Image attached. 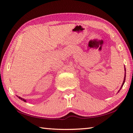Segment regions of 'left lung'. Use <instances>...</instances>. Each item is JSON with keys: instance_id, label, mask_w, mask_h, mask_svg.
Wrapping results in <instances>:
<instances>
[{"instance_id": "left-lung-1", "label": "left lung", "mask_w": 133, "mask_h": 133, "mask_svg": "<svg viewBox=\"0 0 133 133\" xmlns=\"http://www.w3.org/2000/svg\"><path fill=\"white\" fill-rule=\"evenodd\" d=\"M125 71H126V70H125ZM125 79H126V72H125V78H124V81H123V83H122V86H121V89H120V90L122 89V87H123V84H124V83H125Z\"/></svg>"}]
</instances>
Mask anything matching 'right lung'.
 I'll use <instances>...</instances> for the list:
<instances>
[{
  "mask_svg": "<svg viewBox=\"0 0 133 133\" xmlns=\"http://www.w3.org/2000/svg\"><path fill=\"white\" fill-rule=\"evenodd\" d=\"M19 99H21V100H23V101H25V100L24 99H23V98H21V97H19Z\"/></svg>",
  "mask_w": 133,
  "mask_h": 133,
  "instance_id": "add662e5",
  "label": "right lung"
}]
</instances>
